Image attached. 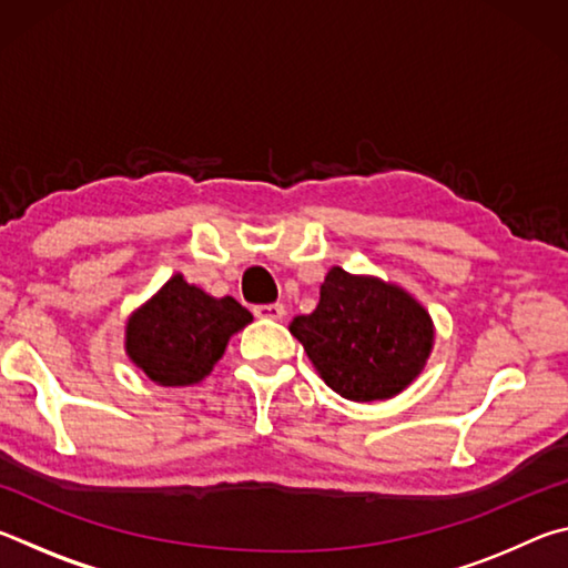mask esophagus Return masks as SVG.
I'll return each mask as SVG.
<instances>
[{"mask_svg": "<svg viewBox=\"0 0 568 568\" xmlns=\"http://www.w3.org/2000/svg\"><path fill=\"white\" fill-rule=\"evenodd\" d=\"M253 313L257 315V318H265V321H283V318H285V305H283V303L255 305Z\"/></svg>", "mask_w": 568, "mask_h": 568, "instance_id": "34e87169", "label": "esophagus"}]
</instances>
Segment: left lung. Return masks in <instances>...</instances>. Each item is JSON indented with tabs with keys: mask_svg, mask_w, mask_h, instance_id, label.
Wrapping results in <instances>:
<instances>
[{
	"mask_svg": "<svg viewBox=\"0 0 568 568\" xmlns=\"http://www.w3.org/2000/svg\"><path fill=\"white\" fill-rule=\"evenodd\" d=\"M291 333L343 398L386 400L408 388L434 348V321L416 297L381 277L331 267L321 303Z\"/></svg>",
	"mask_w": 568,
	"mask_h": 568,
	"instance_id": "obj_1",
	"label": "left lung"
}]
</instances>
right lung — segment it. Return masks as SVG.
<instances>
[{
  "mask_svg": "<svg viewBox=\"0 0 568 568\" xmlns=\"http://www.w3.org/2000/svg\"><path fill=\"white\" fill-rule=\"evenodd\" d=\"M250 321L235 297L207 295L178 273L130 315L124 351L160 386H192L210 376L227 341Z\"/></svg>",
  "mask_w": 568,
  "mask_h": 568,
  "instance_id": "right-lung-1",
  "label": "right lung"
}]
</instances>
